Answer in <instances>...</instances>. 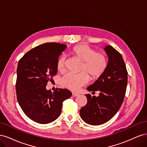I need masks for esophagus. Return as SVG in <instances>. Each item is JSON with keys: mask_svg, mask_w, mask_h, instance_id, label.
Masks as SVG:
<instances>
[{"mask_svg": "<svg viewBox=\"0 0 147 147\" xmlns=\"http://www.w3.org/2000/svg\"><path fill=\"white\" fill-rule=\"evenodd\" d=\"M79 96L78 94H77V93L72 92V96H73V97H77V96Z\"/></svg>", "mask_w": 147, "mask_h": 147, "instance_id": "1", "label": "esophagus"}]
</instances>
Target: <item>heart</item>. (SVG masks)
<instances>
[{
  "label": "heart",
  "instance_id": "1",
  "mask_svg": "<svg viewBox=\"0 0 147 147\" xmlns=\"http://www.w3.org/2000/svg\"><path fill=\"white\" fill-rule=\"evenodd\" d=\"M70 53L75 58L82 62V72L80 74H68L62 78L61 86L69 90L77 91L86 84L90 80L88 74L93 80L100 78L107 67L108 60L106 56L102 53H97L94 48L86 44H78L71 49ZM65 62L64 56H61L57 59L56 67L59 72H64Z\"/></svg>",
  "mask_w": 147,
  "mask_h": 147
}]
</instances>
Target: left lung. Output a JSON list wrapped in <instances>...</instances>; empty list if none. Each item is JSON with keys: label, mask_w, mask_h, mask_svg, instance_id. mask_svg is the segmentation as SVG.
<instances>
[{"label": "left lung", "mask_w": 147, "mask_h": 147, "mask_svg": "<svg viewBox=\"0 0 147 147\" xmlns=\"http://www.w3.org/2000/svg\"><path fill=\"white\" fill-rule=\"evenodd\" d=\"M108 57L105 72L89 86V91L100 92L99 96L86 94L87 104L80 110L83 121L90 125H100L112 119L121 107L127 84V72L123 57L111 45L104 48Z\"/></svg>", "instance_id": "8db88e82"}]
</instances>
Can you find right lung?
I'll return each instance as SVG.
<instances>
[{
  "label": "right lung",
  "instance_id": "1",
  "mask_svg": "<svg viewBox=\"0 0 147 147\" xmlns=\"http://www.w3.org/2000/svg\"><path fill=\"white\" fill-rule=\"evenodd\" d=\"M67 48L64 44L46 43L30 50L19 61L16 90L18 103L26 116L40 124L59 117L63 102L72 96L67 89L47 90L49 80L57 72L56 63Z\"/></svg>",
  "mask_w": 147,
  "mask_h": 147
}]
</instances>
